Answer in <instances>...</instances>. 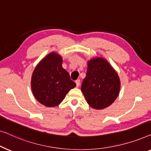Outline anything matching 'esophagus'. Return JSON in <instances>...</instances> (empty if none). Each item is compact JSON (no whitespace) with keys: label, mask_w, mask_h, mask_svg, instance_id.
Returning a JSON list of instances; mask_svg holds the SVG:
<instances>
[{"label":"esophagus","mask_w":151,"mask_h":151,"mask_svg":"<svg viewBox=\"0 0 151 151\" xmlns=\"http://www.w3.org/2000/svg\"><path fill=\"white\" fill-rule=\"evenodd\" d=\"M75 83H76V87H78V86H80V83H81V81H80L79 79H77V80H76Z\"/></svg>","instance_id":"34e87169"}]
</instances>
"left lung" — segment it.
<instances>
[{
	"label": "left lung",
	"mask_w": 151,
	"mask_h": 151,
	"mask_svg": "<svg viewBox=\"0 0 151 151\" xmlns=\"http://www.w3.org/2000/svg\"><path fill=\"white\" fill-rule=\"evenodd\" d=\"M120 89L117 72L105 59L97 57L88 61L81 91L90 107L95 109L109 107L117 99Z\"/></svg>",
	"instance_id": "left-lung-1"
}]
</instances>
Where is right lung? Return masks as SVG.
I'll return each instance as SVG.
<instances>
[{
  "instance_id": "1",
  "label": "right lung",
  "mask_w": 151,
  "mask_h": 151,
  "mask_svg": "<svg viewBox=\"0 0 151 151\" xmlns=\"http://www.w3.org/2000/svg\"><path fill=\"white\" fill-rule=\"evenodd\" d=\"M60 55L52 52L36 65L31 76V90L36 100L48 107H56L76 83L63 68Z\"/></svg>"
}]
</instances>
